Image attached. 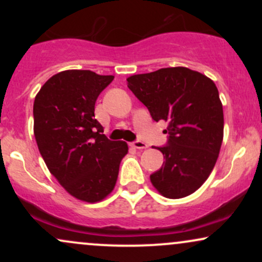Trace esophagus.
Instances as JSON below:
<instances>
[{
  "mask_svg": "<svg viewBox=\"0 0 262 262\" xmlns=\"http://www.w3.org/2000/svg\"><path fill=\"white\" fill-rule=\"evenodd\" d=\"M130 145L135 149H146L148 148V145H146V144L141 140H135V141H133V143H130Z\"/></svg>",
  "mask_w": 262,
  "mask_h": 262,
  "instance_id": "1",
  "label": "esophagus"
}]
</instances>
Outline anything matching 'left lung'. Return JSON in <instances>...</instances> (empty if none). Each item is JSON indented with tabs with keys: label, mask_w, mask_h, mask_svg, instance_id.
Returning a JSON list of instances; mask_svg holds the SVG:
<instances>
[{
	"label": "left lung",
	"mask_w": 262,
	"mask_h": 262,
	"mask_svg": "<svg viewBox=\"0 0 262 262\" xmlns=\"http://www.w3.org/2000/svg\"><path fill=\"white\" fill-rule=\"evenodd\" d=\"M128 87L154 121H165L161 169L150 181L164 197L182 198L208 179L223 141V106L215 83L191 69L165 68L128 77Z\"/></svg>",
	"instance_id": "left-lung-1"
}]
</instances>
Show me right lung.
Returning <instances> with one entry per match:
<instances>
[{
    "label": "right lung",
    "instance_id": "add662e5",
    "mask_svg": "<svg viewBox=\"0 0 262 262\" xmlns=\"http://www.w3.org/2000/svg\"><path fill=\"white\" fill-rule=\"evenodd\" d=\"M112 75L66 70L54 75L35 96L34 137L52 175L71 196L95 203L116 186L125 141H112L95 118V103Z\"/></svg>",
    "mask_w": 262,
    "mask_h": 262
}]
</instances>
